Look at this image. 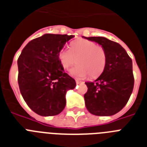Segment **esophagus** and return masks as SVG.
Returning <instances> with one entry per match:
<instances>
[{"instance_id": "obj_1", "label": "esophagus", "mask_w": 147, "mask_h": 147, "mask_svg": "<svg viewBox=\"0 0 147 147\" xmlns=\"http://www.w3.org/2000/svg\"><path fill=\"white\" fill-rule=\"evenodd\" d=\"M76 84H83V83H84V82H81V81H79V80H76Z\"/></svg>"}]
</instances>
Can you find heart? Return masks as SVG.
Returning a JSON list of instances; mask_svg holds the SVG:
<instances>
[{"label":"heart","mask_w":147,"mask_h":147,"mask_svg":"<svg viewBox=\"0 0 147 147\" xmlns=\"http://www.w3.org/2000/svg\"><path fill=\"white\" fill-rule=\"evenodd\" d=\"M59 63L64 69L76 63L78 65L71 69L70 73L81 78L90 76L96 78L104 71L107 65V57L102 47L86 39H79L70 45V50L63 48L58 53Z\"/></svg>","instance_id":"heart-1"}]
</instances>
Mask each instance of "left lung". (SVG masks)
I'll return each mask as SVG.
<instances>
[{
	"mask_svg": "<svg viewBox=\"0 0 147 147\" xmlns=\"http://www.w3.org/2000/svg\"><path fill=\"white\" fill-rule=\"evenodd\" d=\"M84 38L102 46L107 57L104 71L94 82H85V106L91 114L109 116L124 108L133 91L134 78L132 60L118 43L103 37Z\"/></svg>",
	"mask_w": 147,
	"mask_h": 147,
	"instance_id": "left-lung-1",
	"label": "left lung"
}]
</instances>
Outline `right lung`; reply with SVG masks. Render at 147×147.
<instances>
[{"mask_svg":"<svg viewBox=\"0 0 147 147\" xmlns=\"http://www.w3.org/2000/svg\"><path fill=\"white\" fill-rule=\"evenodd\" d=\"M72 38L45 34L29 41L18 59L20 92L31 109L41 116L61 113L67 90L76 88V81L64 72L58 59L59 51Z\"/></svg>","mask_w":147,"mask_h":147,"instance_id":"1","label":"right lung"}]
</instances>
